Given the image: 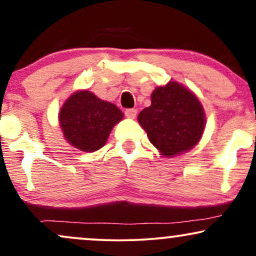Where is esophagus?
Listing matches in <instances>:
<instances>
[{
  "label": "esophagus",
  "instance_id": "esophagus-1",
  "mask_svg": "<svg viewBox=\"0 0 256 256\" xmlns=\"http://www.w3.org/2000/svg\"><path fill=\"white\" fill-rule=\"evenodd\" d=\"M125 116H128V119H134L137 116V110L134 108H130V110H125Z\"/></svg>",
  "mask_w": 256,
  "mask_h": 256
}]
</instances>
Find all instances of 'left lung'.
Masks as SVG:
<instances>
[{"mask_svg":"<svg viewBox=\"0 0 256 256\" xmlns=\"http://www.w3.org/2000/svg\"><path fill=\"white\" fill-rule=\"evenodd\" d=\"M152 104L138 114V122L161 155L172 158L190 150L201 140L206 116L195 94L177 82L152 91Z\"/></svg>","mask_w":256,"mask_h":256,"instance_id":"1","label":"left lung"}]
</instances>
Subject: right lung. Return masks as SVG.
I'll use <instances>...</instances> for the list:
<instances>
[{
    "label": "right lung",
    "mask_w": 256,
    "mask_h": 256,
    "mask_svg": "<svg viewBox=\"0 0 256 256\" xmlns=\"http://www.w3.org/2000/svg\"><path fill=\"white\" fill-rule=\"evenodd\" d=\"M122 116L116 104L102 101L90 91L80 90L66 100L58 113V122L70 144L92 152L106 144L112 128Z\"/></svg>",
    "instance_id": "right-lung-1"
}]
</instances>
